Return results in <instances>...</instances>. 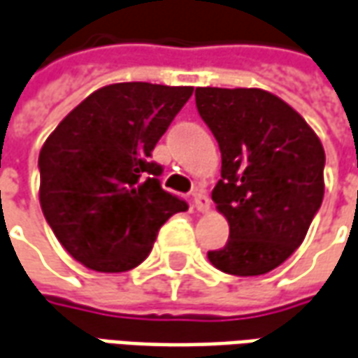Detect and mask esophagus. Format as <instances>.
Listing matches in <instances>:
<instances>
[{"mask_svg": "<svg viewBox=\"0 0 358 358\" xmlns=\"http://www.w3.org/2000/svg\"><path fill=\"white\" fill-rule=\"evenodd\" d=\"M192 199H194V208L198 211L210 210V198H208L201 189H196V192L192 194Z\"/></svg>", "mask_w": 358, "mask_h": 358, "instance_id": "34e87169", "label": "esophagus"}]
</instances>
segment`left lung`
Wrapping results in <instances>:
<instances>
[{"mask_svg":"<svg viewBox=\"0 0 358 358\" xmlns=\"http://www.w3.org/2000/svg\"><path fill=\"white\" fill-rule=\"evenodd\" d=\"M196 108L221 150L211 192L229 241L210 250L221 272L259 276L301 245L323 199L325 152L298 111L257 87H196Z\"/></svg>","mask_w":358,"mask_h":358,"instance_id":"8db88e82","label":"left lung"}]
</instances>
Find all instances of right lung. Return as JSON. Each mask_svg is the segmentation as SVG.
Segmentation results:
<instances>
[{"instance_id":"1","label":"right lung","mask_w":358,"mask_h":358,"mask_svg":"<svg viewBox=\"0 0 358 358\" xmlns=\"http://www.w3.org/2000/svg\"><path fill=\"white\" fill-rule=\"evenodd\" d=\"M194 87L123 82L87 96L38 155L41 208L60 245L97 272L148 257L159 229L188 203L160 186L152 148Z\"/></svg>"}]
</instances>
